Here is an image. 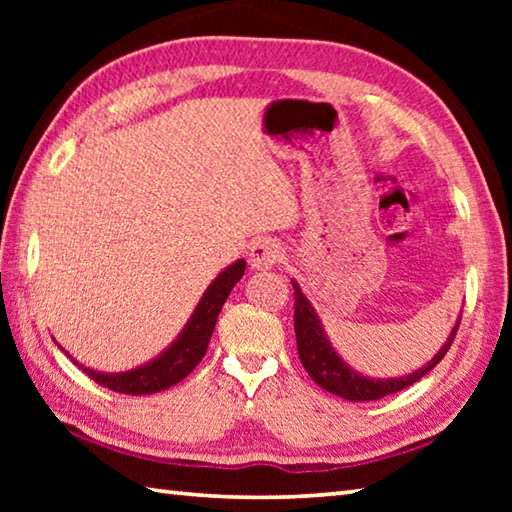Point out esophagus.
Segmentation results:
<instances>
[{
    "label": "esophagus",
    "instance_id": "1",
    "mask_svg": "<svg viewBox=\"0 0 512 512\" xmlns=\"http://www.w3.org/2000/svg\"><path fill=\"white\" fill-rule=\"evenodd\" d=\"M284 259V248L275 244L273 239H262L250 248V266L257 271H268V268L277 266Z\"/></svg>",
    "mask_w": 512,
    "mask_h": 512
}]
</instances>
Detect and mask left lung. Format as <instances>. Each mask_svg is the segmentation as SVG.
Returning <instances> with one entry per match:
<instances>
[{"label":"left lung","instance_id":"obj_1","mask_svg":"<svg viewBox=\"0 0 512 512\" xmlns=\"http://www.w3.org/2000/svg\"><path fill=\"white\" fill-rule=\"evenodd\" d=\"M293 309H296V314H293V327H296V341L302 366H305L309 377L314 379L320 388H325L327 393L339 395L343 400L350 402L381 400V397L404 391V388H409L415 381H420L431 368H436V363H440V359L445 357L449 345L456 339L458 325H461V316H458L447 343L424 368L404 377L370 379L359 375L357 370H352L348 363L336 354L332 343L327 339L323 325H320L314 307H311V302L307 300L305 293L300 291L296 282H293Z\"/></svg>","mask_w":512,"mask_h":512}]
</instances>
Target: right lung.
Listing matches in <instances>:
<instances>
[{
    "instance_id": "add662e5",
    "label": "right lung",
    "mask_w": 512,
    "mask_h": 512,
    "mask_svg": "<svg viewBox=\"0 0 512 512\" xmlns=\"http://www.w3.org/2000/svg\"><path fill=\"white\" fill-rule=\"evenodd\" d=\"M244 271V259H237L235 264L225 268L203 293V298L198 302L192 318H189V323L185 325L183 334H180L160 357H155L153 361L146 363V366L128 372H112V375L81 366L83 372L90 379L97 381L99 386L124 395H151L178 384V381L185 379L205 357L207 343L212 339L216 318H219L223 302L228 300L232 287L241 280Z\"/></svg>"
}]
</instances>
